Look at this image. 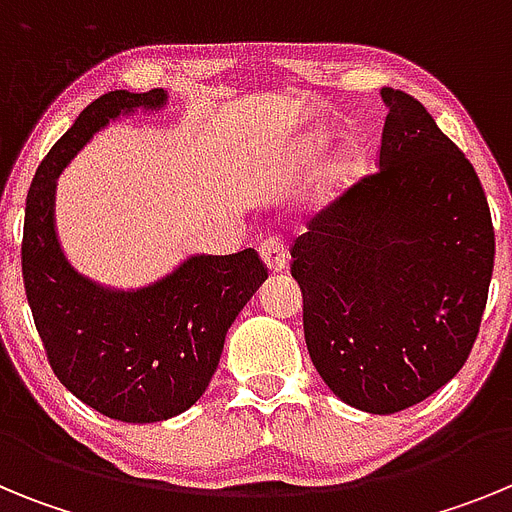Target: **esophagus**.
<instances>
[{"mask_svg":"<svg viewBox=\"0 0 512 512\" xmlns=\"http://www.w3.org/2000/svg\"><path fill=\"white\" fill-rule=\"evenodd\" d=\"M259 256H261V261L266 264V269L274 271V274H277V271H284L289 264L287 248H284V243L277 241V238H269V241L261 243Z\"/></svg>","mask_w":512,"mask_h":512,"instance_id":"esophagus-1","label":"esophagus"}]
</instances>
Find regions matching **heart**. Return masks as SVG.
Listing matches in <instances>:
<instances>
[{
  "mask_svg": "<svg viewBox=\"0 0 512 512\" xmlns=\"http://www.w3.org/2000/svg\"><path fill=\"white\" fill-rule=\"evenodd\" d=\"M328 146V138L325 135H315L310 143V151L312 153H320L323 148ZM356 171V153L354 148H343V151H338L336 156L330 158L328 166H325L323 171V189L328 194H336L341 192L343 187H346L348 182H351V176H354Z\"/></svg>",
  "mask_w": 512,
  "mask_h": 512,
  "instance_id": "heart-1",
  "label": "heart"
}]
</instances>
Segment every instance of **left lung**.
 <instances>
[{"label": "left lung", "mask_w": 512, "mask_h": 512, "mask_svg": "<svg viewBox=\"0 0 512 512\" xmlns=\"http://www.w3.org/2000/svg\"><path fill=\"white\" fill-rule=\"evenodd\" d=\"M379 171L292 246L310 359L364 413L413 408L459 374L479 333L495 230L474 166L418 99L384 87Z\"/></svg>", "instance_id": "obj_1"}]
</instances>
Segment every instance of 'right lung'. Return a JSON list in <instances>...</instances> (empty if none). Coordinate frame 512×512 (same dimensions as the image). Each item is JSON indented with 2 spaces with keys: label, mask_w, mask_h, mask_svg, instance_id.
<instances>
[{
  "label": "right lung",
  "mask_w": 512,
  "mask_h": 512,
  "mask_svg": "<svg viewBox=\"0 0 512 512\" xmlns=\"http://www.w3.org/2000/svg\"><path fill=\"white\" fill-rule=\"evenodd\" d=\"M164 89L102 94L35 171L25 202L22 279L53 372L71 395L122 423L184 413L207 390L238 312L266 282L253 248L192 253L166 277L133 289L81 274L56 228L58 176L94 133L135 112L164 110Z\"/></svg>",
  "instance_id": "obj_1"
}]
</instances>
